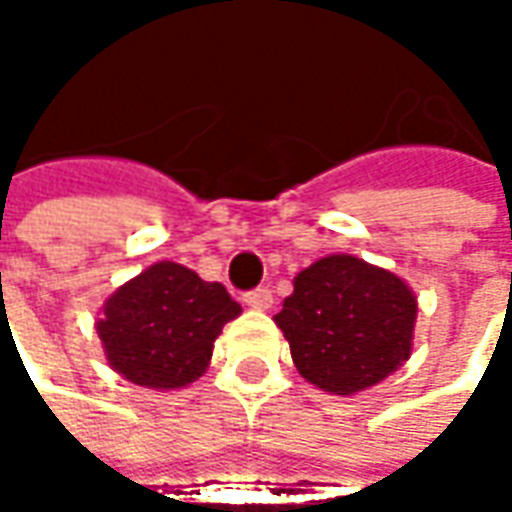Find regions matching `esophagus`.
I'll return each instance as SVG.
<instances>
[{"mask_svg":"<svg viewBox=\"0 0 512 512\" xmlns=\"http://www.w3.org/2000/svg\"><path fill=\"white\" fill-rule=\"evenodd\" d=\"M245 305L253 307V310H270L273 307V293L267 287H256V290L245 293Z\"/></svg>","mask_w":512,"mask_h":512,"instance_id":"1","label":"esophagus"}]
</instances>
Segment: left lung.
<instances>
[{"instance_id":"8db88e82","label":"left lung","mask_w":512,"mask_h":512,"mask_svg":"<svg viewBox=\"0 0 512 512\" xmlns=\"http://www.w3.org/2000/svg\"><path fill=\"white\" fill-rule=\"evenodd\" d=\"M416 316L419 299L402 276L333 253L296 273L273 322L302 379L333 396H356L410 359Z\"/></svg>"}]
</instances>
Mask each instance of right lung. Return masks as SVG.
Returning <instances> with one entry per match:
<instances>
[{
  "label": "right lung",
  "instance_id": "add662e5",
  "mask_svg": "<svg viewBox=\"0 0 512 512\" xmlns=\"http://www.w3.org/2000/svg\"><path fill=\"white\" fill-rule=\"evenodd\" d=\"M242 313L225 285L176 262H156L116 287L96 333L108 364L148 390H179L205 376L213 342Z\"/></svg>",
  "mask_w": 512,
  "mask_h": 512
}]
</instances>
